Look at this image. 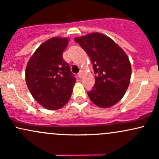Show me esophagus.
<instances>
[{
	"instance_id": "1",
	"label": "esophagus",
	"mask_w": 159,
	"mask_h": 159,
	"mask_svg": "<svg viewBox=\"0 0 159 159\" xmlns=\"http://www.w3.org/2000/svg\"><path fill=\"white\" fill-rule=\"evenodd\" d=\"M78 78H82V75H82V72H80V73H78Z\"/></svg>"
}]
</instances>
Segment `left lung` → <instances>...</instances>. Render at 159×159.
Returning <instances> with one entry per match:
<instances>
[{"label": "left lung", "instance_id": "obj_1", "mask_svg": "<svg viewBox=\"0 0 159 159\" xmlns=\"http://www.w3.org/2000/svg\"><path fill=\"white\" fill-rule=\"evenodd\" d=\"M92 62L94 87L87 92L93 103L106 108L119 102L129 87L132 67L123 49L109 36L95 32L75 38Z\"/></svg>", "mask_w": 159, "mask_h": 159}]
</instances>
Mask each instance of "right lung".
Masks as SVG:
<instances>
[{"mask_svg":"<svg viewBox=\"0 0 159 159\" xmlns=\"http://www.w3.org/2000/svg\"><path fill=\"white\" fill-rule=\"evenodd\" d=\"M67 37H52L38 47L25 69L29 91L39 105L48 110H58L66 105L76 79L72 76L63 53Z\"/></svg>","mask_w":159,"mask_h":159,"instance_id":"obj_1","label":"right lung"}]
</instances>
